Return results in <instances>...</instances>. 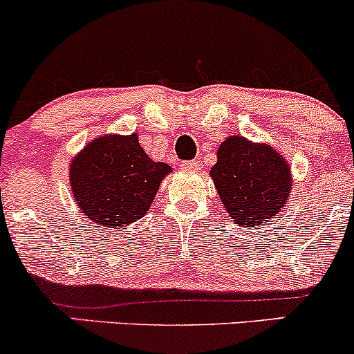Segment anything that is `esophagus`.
<instances>
[{"label": "esophagus", "instance_id": "obj_1", "mask_svg": "<svg viewBox=\"0 0 354 354\" xmlns=\"http://www.w3.org/2000/svg\"><path fill=\"white\" fill-rule=\"evenodd\" d=\"M182 169H184V170H198L199 169V162H198V160H185V162H182Z\"/></svg>", "mask_w": 354, "mask_h": 354}]
</instances>
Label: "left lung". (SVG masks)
<instances>
[{"label": "left lung", "mask_w": 354, "mask_h": 354, "mask_svg": "<svg viewBox=\"0 0 354 354\" xmlns=\"http://www.w3.org/2000/svg\"><path fill=\"white\" fill-rule=\"evenodd\" d=\"M211 177L223 206L240 227H264L278 216L290 196L286 160L274 148L254 145L242 136L221 143Z\"/></svg>", "instance_id": "1"}]
</instances>
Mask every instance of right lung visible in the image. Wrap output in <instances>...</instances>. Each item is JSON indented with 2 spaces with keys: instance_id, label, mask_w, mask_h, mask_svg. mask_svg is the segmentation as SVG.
Instances as JSON below:
<instances>
[{
  "instance_id": "obj_1",
  "label": "right lung",
  "mask_w": 354,
  "mask_h": 354,
  "mask_svg": "<svg viewBox=\"0 0 354 354\" xmlns=\"http://www.w3.org/2000/svg\"><path fill=\"white\" fill-rule=\"evenodd\" d=\"M170 167L153 162L136 134L104 136L73 158L71 191L80 209L102 227L121 228L150 209Z\"/></svg>"
}]
</instances>
